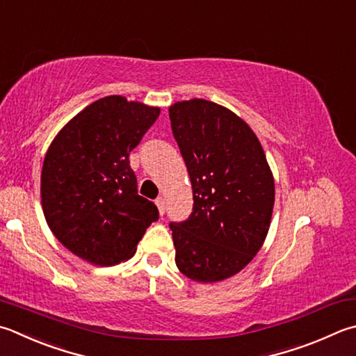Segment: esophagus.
<instances>
[{"instance_id": "1", "label": "esophagus", "mask_w": 356, "mask_h": 356, "mask_svg": "<svg viewBox=\"0 0 356 356\" xmlns=\"http://www.w3.org/2000/svg\"><path fill=\"white\" fill-rule=\"evenodd\" d=\"M155 204L158 206V211H159V213H161V216H164V212H165V201H164V198H163V197H159V198H156V201H155Z\"/></svg>"}]
</instances>
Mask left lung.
Segmentation results:
<instances>
[{
    "label": "left lung",
    "mask_w": 356,
    "mask_h": 356,
    "mask_svg": "<svg viewBox=\"0 0 356 356\" xmlns=\"http://www.w3.org/2000/svg\"><path fill=\"white\" fill-rule=\"evenodd\" d=\"M169 118L189 172L193 211L170 223L175 264L195 282L240 273L264 245L274 177L256 133L223 105L204 99L170 105Z\"/></svg>",
    "instance_id": "left-lung-1"
}]
</instances>
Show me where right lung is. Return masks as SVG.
Returning a JSON list of instances; mask_svg holds the SVG:
<instances>
[{"instance_id":"add662e5","label":"right lung","mask_w":356,"mask_h":356,"mask_svg":"<svg viewBox=\"0 0 356 356\" xmlns=\"http://www.w3.org/2000/svg\"><path fill=\"white\" fill-rule=\"evenodd\" d=\"M159 111L124 96L102 97L77 113L46 152L40 186L46 223L91 265L130 259L158 220V207L138 195L129 156Z\"/></svg>"}]
</instances>
